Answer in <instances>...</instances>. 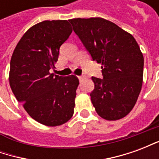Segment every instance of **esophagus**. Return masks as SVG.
I'll return each instance as SVG.
<instances>
[{
  "mask_svg": "<svg viewBox=\"0 0 159 159\" xmlns=\"http://www.w3.org/2000/svg\"><path fill=\"white\" fill-rule=\"evenodd\" d=\"M78 78H79V80L81 81V80L84 79V76H78Z\"/></svg>",
  "mask_w": 159,
  "mask_h": 159,
  "instance_id": "esophagus-1",
  "label": "esophagus"
}]
</instances>
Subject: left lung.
<instances>
[{"instance_id":"obj_1","label":"left lung","mask_w":159,"mask_h":159,"mask_svg":"<svg viewBox=\"0 0 159 159\" xmlns=\"http://www.w3.org/2000/svg\"><path fill=\"white\" fill-rule=\"evenodd\" d=\"M93 60L101 64L103 79L92 76L91 101L108 121L123 118L136 103L143 82V54L130 33L102 18L70 19Z\"/></svg>"}]
</instances>
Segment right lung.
Segmentation results:
<instances>
[{"instance_id":"add662e5","label":"right lung","mask_w":159,"mask_h":159,"mask_svg":"<svg viewBox=\"0 0 159 159\" xmlns=\"http://www.w3.org/2000/svg\"><path fill=\"white\" fill-rule=\"evenodd\" d=\"M72 32L67 20H45L30 27L12 52L9 83L12 93L33 119L54 127L73 116L79 80L75 75L50 73L59 48Z\"/></svg>"}]
</instances>
